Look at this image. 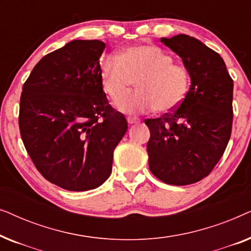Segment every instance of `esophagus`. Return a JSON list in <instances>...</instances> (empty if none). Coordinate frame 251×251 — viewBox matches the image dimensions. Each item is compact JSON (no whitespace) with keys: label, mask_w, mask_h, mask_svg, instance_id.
<instances>
[{"label":"esophagus","mask_w":251,"mask_h":251,"mask_svg":"<svg viewBox=\"0 0 251 251\" xmlns=\"http://www.w3.org/2000/svg\"><path fill=\"white\" fill-rule=\"evenodd\" d=\"M126 121H128L129 125H137V123H139L140 120L137 118H132V116H128V118H126Z\"/></svg>","instance_id":"1"}]
</instances>
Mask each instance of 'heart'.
Segmentation results:
<instances>
[{"instance_id": "heart-1", "label": "heart", "mask_w": 251, "mask_h": 251, "mask_svg": "<svg viewBox=\"0 0 251 251\" xmlns=\"http://www.w3.org/2000/svg\"><path fill=\"white\" fill-rule=\"evenodd\" d=\"M100 78L105 94L115 102L125 97L136 80L139 90L119 105L121 111L132 114L154 109L175 111L186 98L191 84L186 66L174 63L170 53L150 44L128 47L119 57L102 58Z\"/></svg>"}]
</instances>
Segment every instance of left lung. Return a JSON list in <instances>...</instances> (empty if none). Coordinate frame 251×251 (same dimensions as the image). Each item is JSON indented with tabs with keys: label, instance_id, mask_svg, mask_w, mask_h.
Segmentation results:
<instances>
[{
	"label": "left lung",
	"instance_id": "left-lung-1",
	"mask_svg": "<svg viewBox=\"0 0 251 251\" xmlns=\"http://www.w3.org/2000/svg\"><path fill=\"white\" fill-rule=\"evenodd\" d=\"M161 42L183 59L191 85L175 111L144 121L150 170L166 184H193L211 173L228 144L233 80L223 58L194 37L179 34Z\"/></svg>",
	"mask_w": 251,
	"mask_h": 251
}]
</instances>
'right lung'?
<instances>
[{"label":"right lung","mask_w":251,"mask_h":251,"mask_svg":"<svg viewBox=\"0 0 251 251\" xmlns=\"http://www.w3.org/2000/svg\"><path fill=\"white\" fill-rule=\"evenodd\" d=\"M105 43L74 40L48 53L23 85L19 130L39 173L67 191L100 186L128 129L108 104L99 58Z\"/></svg>","instance_id":"add662e5"}]
</instances>
